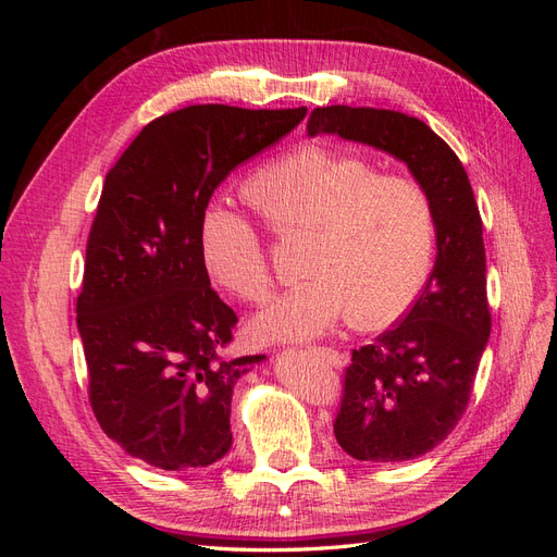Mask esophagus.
Segmentation results:
<instances>
[{"mask_svg": "<svg viewBox=\"0 0 557 557\" xmlns=\"http://www.w3.org/2000/svg\"><path fill=\"white\" fill-rule=\"evenodd\" d=\"M318 358H323L330 367H336L339 369L342 364H344V358H342V352L339 350H334V348H330V346H313L311 348Z\"/></svg>", "mask_w": 557, "mask_h": 557, "instance_id": "1", "label": "esophagus"}]
</instances>
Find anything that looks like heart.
<instances>
[{"label": "heart", "mask_w": 557, "mask_h": 557, "mask_svg": "<svg viewBox=\"0 0 557 557\" xmlns=\"http://www.w3.org/2000/svg\"><path fill=\"white\" fill-rule=\"evenodd\" d=\"M242 193L281 232L313 234L311 278L250 320L258 342H309L346 313L356 327H385L423 290L436 218L430 193L413 176L379 174L364 156L307 144L260 166ZM199 258L234 297L262 301L272 290L262 242L239 215L207 218Z\"/></svg>", "instance_id": "b5f03b06"}]
</instances>
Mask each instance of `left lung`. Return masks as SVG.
I'll use <instances>...</instances> for the list:
<instances>
[{"mask_svg": "<svg viewBox=\"0 0 557 557\" xmlns=\"http://www.w3.org/2000/svg\"><path fill=\"white\" fill-rule=\"evenodd\" d=\"M309 137L339 134L409 166L436 218L428 283L399 323L352 350L334 436L356 460L401 462L440 446L462 418L491 336L483 223L462 162L418 117L369 107H320Z\"/></svg>", "mask_w": 557, "mask_h": 557, "instance_id": "left-lung-1", "label": "left lung"}]
</instances>
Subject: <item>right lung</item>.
I'll use <instances>...</instances> for the list:
<instances>
[{"label":"right lung","instance_id":"obj_1","mask_svg":"<svg viewBox=\"0 0 557 557\" xmlns=\"http://www.w3.org/2000/svg\"><path fill=\"white\" fill-rule=\"evenodd\" d=\"M305 115L185 107L148 123L107 174L76 323L97 423L132 458L181 471L230 450L234 383L264 356H223L237 313L211 290L199 234L218 185Z\"/></svg>","mask_w":557,"mask_h":557}]
</instances>
